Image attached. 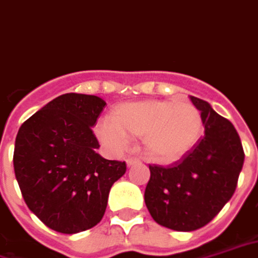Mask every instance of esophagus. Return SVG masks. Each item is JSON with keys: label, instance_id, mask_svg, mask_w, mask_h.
Masks as SVG:
<instances>
[{"label": "esophagus", "instance_id": "esophagus-1", "mask_svg": "<svg viewBox=\"0 0 258 258\" xmlns=\"http://www.w3.org/2000/svg\"><path fill=\"white\" fill-rule=\"evenodd\" d=\"M140 161L137 159V158H127L126 159V163H127V166H133V165H136V163H139Z\"/></svg>", "mask_w": 258, "mask_h": 258}]
</instances>
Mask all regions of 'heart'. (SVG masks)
Here are the masks:
<instances>
[{"mask_svg":"<svg viewBox=\"0 0 258 258\" xmlns=\"http://www.w3.org/2000/svg\"><path fill=\"white\" fill-rule=\"evenodd\" d=\"M204 135V118L187 101H132L116 106L110 121L96 126V136L114 151H125L131 139H140L144 154L159 163H172L198 146Z\"/></svg>","mask_w":258,"mask_h":258,"instance_id":"1","label":"heart"}]
</instances>
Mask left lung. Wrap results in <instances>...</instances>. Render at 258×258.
<instances>
[{
  "mask_svg": "<svg viewBox=\"0 0 258 258\" xmlns=\"http://www.w3.org/2000/svg\"><path fill=\"white\" fill-rule=\"evenodd\" d=\"M202 114L205 136L198 146L169 166L150 165L144 201L158 224L189 232L202 228L232 198L245 152L234 125L208 101L189 96Z\"/></svg>",
  "mask_w": 258,
  "mask_h": 258,
  "instance_id": "8db88e82",
  "label": "left lung"
}]
</instances>
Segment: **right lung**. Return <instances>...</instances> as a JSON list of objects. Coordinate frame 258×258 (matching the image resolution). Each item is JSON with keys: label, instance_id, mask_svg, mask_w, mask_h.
<instances>
[{"label": "right lung", "instance_id": "1", "mask_svg": "<svg viewBox=\"0 0 258 258\" xmlns=\"http://www.w3.org/2000/svg\"><path fill=\"white\" fill-rule=\"evenodd\" d=\"M106 106L101 97L66 93L20 126L13 168L24 202L46 227L77 234L104 216L108 194L126 163L108 161L92 132Z\"/></svg>", "mask_w": 258, "mask_h": 258}]
</instances>
